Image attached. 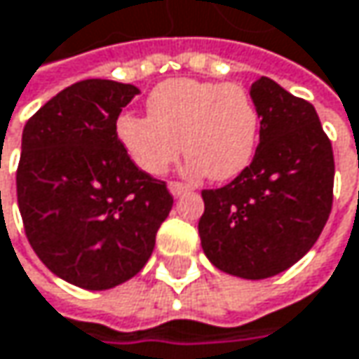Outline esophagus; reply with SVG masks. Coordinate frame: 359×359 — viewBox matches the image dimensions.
<instances>
[{
    "label": "esophagus",
    "mask_w": 359,
    "mask_h": 359,
    "mask_svg": "<svg viewBox=\"0 0 359 359\" xmlns=\"http://www.w3.org/2000/svg\"><path fill=\"white\" fill-rule=\"evenodd\" d=\"M169 190H171L173 196H184V194H188L192 188L186 186V184H182V182H169Z\"/></svg>",
    "instance_id": "1"
}]
</instances>
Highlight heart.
<instances>
[{"mask_svg": "<svg viewBox=\"0 0 359 359\" xmlns=\"http://www.w3.org/2000/svg\"><path fill=\"white\" fill-rule=\"evenodd\" d=\"M149 117L123 113L117 138L138 169L163 175L184 155L194 173L229 180L254 158L260 113L238 82L169 80L149 97Z\"/></svg>", "mask_w": 359, "mask_h": 359, "instance_id": "b5f03b06", "label": "heart"}]
</instances>
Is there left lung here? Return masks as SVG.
Returning a JSON list of instances; mask_svg holds the SVG:
<instances>
[{"label": "left lung", "instance_id": "1", "mask_svg": "<svg viewBox=\"0 0 359 359\" xmlns=\"http://www.w3.org/2000/svg\"><path fill=\"white\" fill-rule=\"evenodd\" d=\"M260 142L227 186L202 190L206 258L223 273L266 279L316 244L333 208L335 158L316 109L262 76L250 88Z\"/></svg>", "mask_w": 359, "mask_h": 359}]
</instances>
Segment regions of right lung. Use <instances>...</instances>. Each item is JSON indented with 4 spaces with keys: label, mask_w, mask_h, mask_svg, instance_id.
Listing matches in <instances>:
<instances>
[{
    "label": "right lung",
    "mask_w": 359,
    "mask_h": 359,
    "mask_svg": "<svg viewBox=\"0 0 359 359\" xmlns=\"http://www.w3.org/2000/svg\"><path fill=\"white\" fill-rule=\"evenodd\" d=\"M136 95L132 84L80 80L24 126L16 192L26 240L82 290L140 273L173 206L167 184L138 169L117 138V117Z\"/></svg>",
    "instance_id": "obj_1"
}]
</instances>
